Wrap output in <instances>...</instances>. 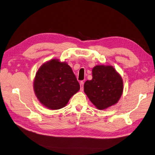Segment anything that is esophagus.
<instances>
[{"label": "esophagus", "instance_id": "esophagus-1", "mask_svg": "<svg viewBox=\"0 0 155 155\" xmlns=\"http://www.w3.org/2000/svg\"><path fill=\"white\" fill-rule=\"evenodd\" d=\"M80 86H81V91H83V89H84V82L83 81H81L80 82Z\"/></svg>", "mask_w": 155, "mask_h": 155}]
</instances>
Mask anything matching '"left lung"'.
<instances>
[{"mask_svg":"<svg viewBox=\"0 0 155 155\" xmlns=\"http://www.w3.org/2000/svg\"><path fill=\"white\" fill-rule=\"evenodd\" d=\"M121 76L111 66L97 65L92 69V79L86 81L84 91L91 102L99 110L114 105L123 92Z\"/></svg>","mask_w":155,"mask_h":155,"instance_id":"obj_1","label":"left lung"}]
</instances>
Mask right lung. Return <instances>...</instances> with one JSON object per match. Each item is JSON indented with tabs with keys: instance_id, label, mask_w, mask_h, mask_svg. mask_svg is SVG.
Instances as JSON below:
<instances>
[{
	"instance_id": "right-lung-1",
	"label": "right lung",
	"mask_w": 155,
	"mask_h": 155,
	"mask_svg": "<svg viewBox=\"0 0 155 155\" xmlns=\"http://www.w3.org/2000/svg\"><path fill=\"white\" fill-rule=\"evenodd\" d=\"M34 92L43 105L51 110L65 106L80 89V84L69 65L52 59L39 68L34 82Z\"/></svg>"
}]
</instances>
